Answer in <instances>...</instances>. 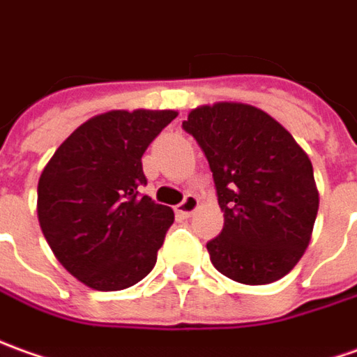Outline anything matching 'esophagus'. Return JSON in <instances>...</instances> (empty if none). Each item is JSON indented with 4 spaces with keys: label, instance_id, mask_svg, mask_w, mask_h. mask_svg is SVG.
Returning a JSON list of instances; mask_svg holds the SVG:
<instances>
[{
    "label": "esophagus",
    "instance_id": "1",
    "mask_svg": "<svg viewBox=\"0 0 357 357\" xmlns=\"http://www.w3.org/2000/svg\"><path fill=\"white\" fill-rule=\"evenodd\" d=\"M197 207H199V199L195 197L193 193H188L185 199L179 203L178 207H176V213H178V217H185V219H188L189 215H193V213H195Z\"/></svg>",
    "mask_w": 357,
    "mask_h": 357
}]
</instances>
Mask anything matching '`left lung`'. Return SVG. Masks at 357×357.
I'll use <instances>...</instances> for the list:
<instances>
[{
	"mask_svg": "<svg viewBox=\"0 0 357 357\" xmlns=\"http://www.w3.org/2000/svg\"><path fill=\"white\" fill-rule=\"evenodd\" d=\"M181 127L205 152L225 213L220 234L207 242L213 266L244 285L287 275L309 246L319 211L305 150L275 119L244 103L193 109Z\"/></svg>",
	"mask_w": 357,
	"mask_h": 357,
	"instance_id": "8db88e82",
	"label": "left lung"
}]
</instances>
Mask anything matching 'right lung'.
Returning <instances> with one entry per match:
<instances>
[{"label": "right lung", "instance_id": "1", "mask_svg": "<svg viewBox=\"0 0 357 357\" xmlns=\"http://www.w3.org/2000/svg\"><path fill=\"white\" fill-rule=\"evenodd\" d=\"M176 111H109L58 146L38 179L36 213L48 246L76 280L121 291L146 278L174 211L140 195L142 154Z\"/></svg>", "mask_w": 357, "mask_h": 357}]
</instances>
